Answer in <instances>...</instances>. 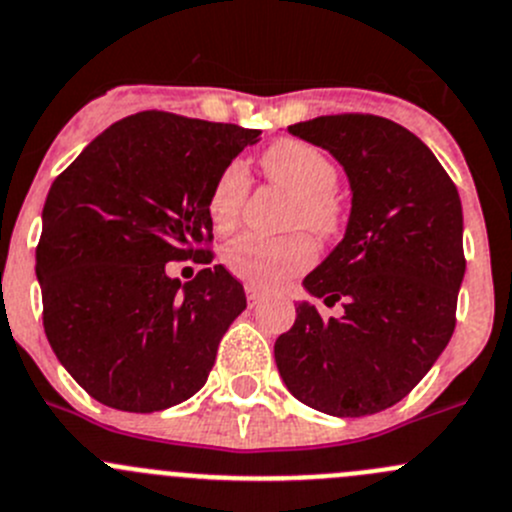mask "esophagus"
Returning a JSON list of instances; mask_svg holds the SVG:
<instances>
[{
    "instance_id": "34e87169",
    "label": "esophagus",
    "mask_w": 512,
    "mask_h": 512,
    "mask_svg": "<svg viewBox=\"0 0 512 512\" xmlns=\"http://www.w3.org/2000/svg\"><path fill=\"white\" fill-rule=\"evenodd\" d=\"M245 292H247V305H250V307L260 305V302H262V292L257 290L255 285H247Z\"/></svg>"
}]
</instances>
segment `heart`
<instances>
[{"instance_id":"b5f03b06","label":"heart","mask_w":512,"mask_h":512,"mask_svg":"<svg viewBox=\"0 0 512 512\" xmlns=\"http://www.w3.org/2000/svg\"><path fill=\"white\" fill-rule=\"evenodd\" d=\"M267 175L295 195L292 225H305L315 235H332L340 227V200L335 197L337 170L325 152L300 140H280L262 155ZM250 192V172L235 160L220 172L210 192L212 225L220 232L240 222ZM315 242L307 235L262 237L255 232L240 235L222 252L227 270L255 287H277L287 277L307 270L315 262Z\"/></svg>"}]
</instances>
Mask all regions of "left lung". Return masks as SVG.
<instances>
[{"label":"left lung","mask_w":512,"mask_h":512,"mask_svg":"<svg viewBox=\"0 0 512 512\" xmlns=\"http://www.w3.org/2000/svg\"><path fill=\"white\" fill-rule=\"evenodd\" d=\"M287 130L340 162L352 207L345 237L302 282L325 305L345 302V315L322 320L297 302L295 325L275 342L277 370L320 413H380L453 337L465 275L458 187L423 140L385 117L330 114Z\"/></svg>","instance_id":"left-lung-1"}]
</instances>
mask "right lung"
I'll return each mask as SVG.
<instances>
[{"instance_id":"add662e5","label":"right lung","mask_w":512,"mask_h":512,"mask_svg":"<svg viewBox=\"0 0 512 512\" xmlns=\"http://www.w3.org/2000/svg\"><path fill=\"white\" fill-rule=\"evenodd\" d=\"M257 140L237 124L140 112L94 137L49 187L37 245L44 332L102 405L155 413L207 382L245 290L222 265L187 285L165 265L212 260L202 247L212 185Z\"/></svg>"}]
</instances>
